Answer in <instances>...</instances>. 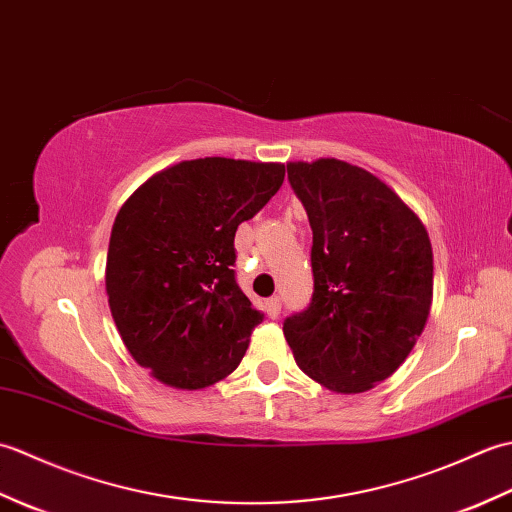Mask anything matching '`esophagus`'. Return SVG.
<instances>
[{
  "instance_id": "1",
  "label": "esophagus",
  "mask_w": 512,
  "mask_h": 512,
  "mask_svg": "<svg viewBox=\"0 0 512 512\" xmlns=\"http://www.w3.org/2000/svg\"><path fill=\"white\" fill-rule=\"evenodd\" d=\"M266 314L270 319H277L281 314V299L279 297H270L266 301Z\"/></svg>"
}]
</instances>
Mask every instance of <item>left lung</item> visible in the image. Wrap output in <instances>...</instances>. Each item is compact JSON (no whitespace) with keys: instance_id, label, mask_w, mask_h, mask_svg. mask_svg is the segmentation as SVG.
<instances>
[{"instance_id":"8db88e82","label":"left lung","mask_w":512,"mask_h":512,"mask_svg":"<svg viewBox=\"0 0 512 512\" xmlns=\"http://www.w3.org/2000/svg\"><path fill=\"white\" fill-rule=\"evenodd\" d=\"M312 228L314 290L284 321L297 365L361 394L405 363L427 323L433 253L420 217L372 173L336 158L288 162Z\"/></svg>"}]
</instances>
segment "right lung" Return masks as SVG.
Segmentation results:
<instances>
[{
    "mask_svg": "<svg viewBox=\"0 0 512 512\" xmlns=\"http://www.w3.org/2000/svg\"><path fill=\"white\" fill-rule=\"evenodd\" d=\"M277 162L198 158L151 176L118 211L105 288L134 361L202 389L242 361L264 314L237 286L235 231L279 191Z\"/></svg>",
    "mask_w": 512,
    "mask_h": 512,
    "instance_id": "1",
    "label": "right lung"
}]
</instances>
